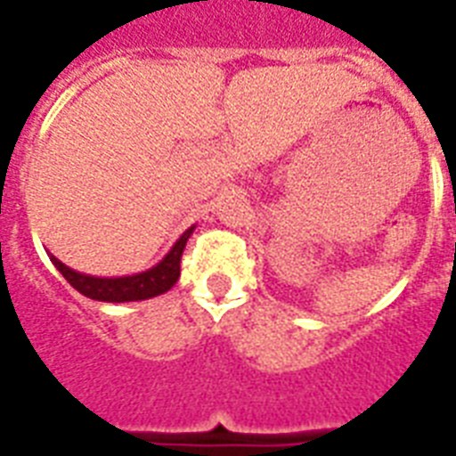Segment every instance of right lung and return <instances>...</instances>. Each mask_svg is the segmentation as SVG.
Masks as SVG:
<instances>
[{"label":"right lung","instance_id":"add662e5","mask_svg":"<svg viewBox=\"0 0 456 456\" xmlns=\"http://www.w3.org/2000/svg\"><path fill=\"white\" fill-rule=\"evenodd\" d=\"M194 227H190L180 239L175 240V246L170 248L164 260L154 265L147 272L133 273V276H117V279H100V276H88V273L74 272L68 265H62L55 255H51V262L55 269L65 276L69 286L77 288L81 295H86L98 302H140V299L157 297L164 295L170 288L175 286V281L180 279V260H183V250L190 240Z\"/></svg>","mask_w":456,"mask_h":456}]
</instances>
